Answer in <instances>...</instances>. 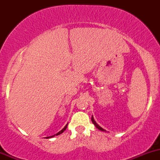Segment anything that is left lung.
<instances>
[{
    "mask_svg": "<svg viewBox=\"0 0 160 160\" xmlns=\"http://www.w3.org/2000/svg\"><path fill=\"white\" fill-rule=\"evenodd\" d=\"M91 121H92V122H93V125H94L95 126H96L97 128H98V129H99V130H101V131H103V132H106L105 130H104V129H103V128H101V126H99V125H98V124L96 123V122H95V121H94V119H93V115H92V117H91Z\"/></svg>",
    "mask_w": 160,
    "mask_h": 160,
    "instance_id": "8db88e82",
    "label": "left lung"
}]
</instances>
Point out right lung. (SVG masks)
<instances>
[{
	"mask_svg": "<svg viewBox=\"0 0 160 160\" xmlns=\"http://www.w3.org/2000/svg\"><path fill=\"white\" fill-rule=\"evenodd\" d=\"M67 125H68V124H67ZM67 125H66V126L65 127H64V128H62V130H61V131H59V132H58V133L57 134H56V135H52V136H50V137H46V138H52V137H54L55 136V135H60V134L61 133H62V132H64V131H65L66 129H67Z\"/></svg>",
	"mask_w": 160,
	"mask_h": 160,
	"instance_id": "right-lung-1",
	"label": "right lung"
}]
</instances>
